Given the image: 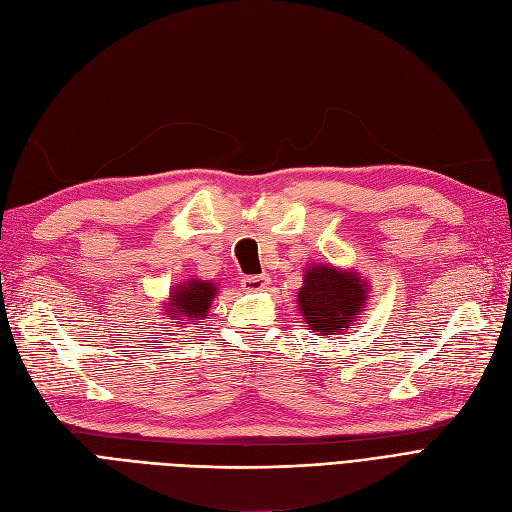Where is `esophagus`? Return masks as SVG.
<instances>
[{
  "label": "esophagus",
  "mask_w": 512,
  "mask_h": 512,
  "mask_svg": "<svg viewBox=\"0 0 512 512\" xmlns=\"http://www.w3.org/2000/svg\"><path fill=\"white\" fill-rule=\"evenodd\" d=\"M269 284H271V277H269L267 273H262V275H247V277H243V280H241V286H243V290H247V292L265 290Z\"/></svg>",
  "instance_id": "34e87169"
}]
</instances>
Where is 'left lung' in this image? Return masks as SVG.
I'll use <instances>...</instances> for the list:
<instances>
[{"instance_id":"8db88e82","label":"left lung","mask_w":512,"mask_h":512,"mask_svg":"<svg viewBox=\"0 0 512 512\" xmlns=\"http://www.w3.org/2000/svg\"><path fill=\"white\" fill-rule=\"evenodd\" d=\"M309 331L337 335L352 329L367 303V284L354 271L327 265L307 267L297 297Z\"/></svg>"}]
</instances>
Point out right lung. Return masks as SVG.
I'll list each match as a JSON object with an SVG mask.
<instances>
[{"label": "right lung", "instance_id": "obj_1", "mask_svg": "<svg viewBox=\"0 0 512 512\" xmlns=\"http://www.w3.org/2000/svg\"><path fill=\"white\" fill-rule=\"evenodd\" d=\"M218 292V286H213L211 282H200V280H190L175 286V290L170 292V299L166 303L164 312L173 320H188V324L203 320L209 312V305Z\"/></svg>", "mask_w": 512, "mask_h": 512}]
</instances>
